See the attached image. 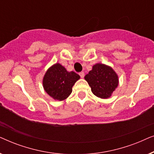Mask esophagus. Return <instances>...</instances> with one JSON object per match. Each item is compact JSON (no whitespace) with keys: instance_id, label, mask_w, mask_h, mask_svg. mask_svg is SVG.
Instances as JSON below:
<instances>
[{"instance_id":"34e87169","label":"esophagus","mask_w":154,"mask_h":154,"mask_svg":"<svg viewBox=\"0 0 154 154\" xmlns=\"http://www.w3.org/2000/svg\"><path fill=\"white\" fill-rule=\"evenodd\" d=\"M79 75H80V76H81V78H82V79H83L84 76H85V73H84V72H80Z\"/></svg>"}]
</instances>
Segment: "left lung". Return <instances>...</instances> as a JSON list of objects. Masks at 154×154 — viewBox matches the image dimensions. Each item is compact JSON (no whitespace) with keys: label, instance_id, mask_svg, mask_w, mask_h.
<instances>
[{"label":"left lung","instance_id":"1","mask_svg":"<svg viewBox=\"0 0 154 154\" xmlns=\"http://www.w3.org/2000/svg\"><path fill=\"white\" fill-rule=\"evenodd\" d=\"M94 95L102 99L110 97L119 85V77L111 66L96 64L85 76Z\"/></svg>","mask_w":154,"mask_h":154}]
</instances>
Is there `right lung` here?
Here are the masks:
<instances>
[{
  "label": "right lung",
  "mask_w": 154,
  "mask_h": 154,
  "mask_svg": "<svg viewBox=\"0 0 154 154\" xmlns=\"http://www.w3.org/2000/svg\"><path fill=\"white\" fill-rule=\"evenodd\" d=\"M80 79V75L73 71H66L59 63L52 65L46 71L43 80L45 91L55 100L66 99L72 92V87Z\"/></svg>",
  "instance_id": "add662e5"
}]
</instances>
